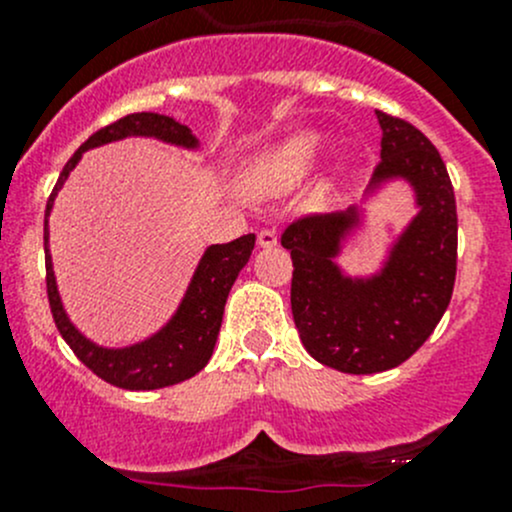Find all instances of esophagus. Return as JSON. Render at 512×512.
<instances>
[{"label":"esophagus","mask_w":512,"mask_h":512,"mask_svg":"<svg viewBox=\"0 0 512 512\" xmlns=\"http://www.w3.org/2000/svg\"><path fill=\"white\" fill-rule=\"evenodd\" d=\"M257 245L265 247V250L275 247L277 245V232L275 230H262L260 235H257Z\"/></svg>","instance_id":"1"}]
</instances>
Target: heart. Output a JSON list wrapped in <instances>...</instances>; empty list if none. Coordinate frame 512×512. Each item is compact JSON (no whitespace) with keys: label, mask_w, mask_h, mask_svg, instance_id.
Masks as SVG:
<instances>
[{"label":"heart","mask_w":512,"mask_h":512,"mask_svg":"<svg viewBox=\"0 0 512 512\" xmlns=\"http://www.w3.org/2000/svg\"><path fill=\"white\" fill-rule=\"evenodd\" d=\"M322 133L314 128L289 133L280 143L262 151L247 168V185L257 193L280 195L297 188L314 168L322 151ZM334 188V178H324L317 188V198H327Z\"/></svg>","instance_id":"b5f03b06"}]
</instances>
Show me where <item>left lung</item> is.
Masks as SVG:
<instances>
[{"mask_svg": "<svg viewBox=\"0 0 512 512\" xmlns=\"http://www.w3.org/2000/svg\"><path fill=\"white\" fill-rule=\"evenodd\" d=\"M381 163L364 203L344 213L304 218L282 235L292 255V317L304 349L344 374H379L404 364L431 337L456 282L458 218L446 163L426 136L376 111ZM394 184L412 190L417 213L387 246L380 267L352 276L338 265L368 205Z\"/></svg>", "mask_w": 512, "mask_h": 512, "instance_id": "left-lung-1", "label": "left lung"}]
</instances>
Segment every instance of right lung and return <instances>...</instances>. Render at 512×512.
<instances>
[{
  "instance_id": "add662e5",
  "label": "right lung",
  "mask_w": 512,
  "mask_h": 512,
  "mask_svg": "<svg viewBox=\"0 0 512 512\" xmlns=\"http://www.w3.org/2000/svg\"><path fill=\"white\" fill-rule=\"evenodd\" d=\"M123 138H153V141L168 143V146L183 148V151H200V141L185 123L163 113H131L121 121L96 131L79 151L71 156L69 163L61 170L56 188L46 203L44 215V255H46V294L54 322L71 352L79 356L96 376L118 389L131 391H153L163 386L180 384L198 374L213 356L215 342H218L220 324L227 294L235 285L237 275L250 260L255 250V235H242L225 245H208L195 265L193 277L185 287L183 299L178 302L168 322L141 342L126 344V347H103L94 339L86 337L66 312L61 302L59 285H56L54 262L49 250V215L54 210V200L64 188L71 170L79 165L86 151L106 143L123 141Z\"/></svg>"
}]
</instances>
